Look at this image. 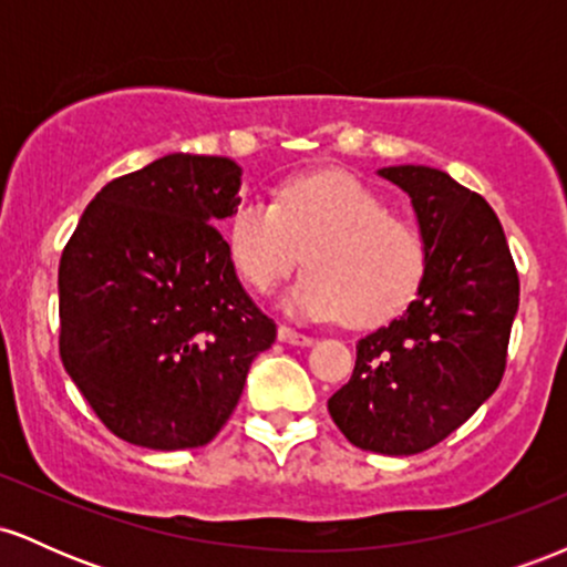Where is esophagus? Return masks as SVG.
Instances as JSON below:
<instances>
[{
  "mask_svg": "<svg viewBox=\"0 0 567 567\" xmlns=\"http://www.w3.org/2000/svg\"><path fill=\"white\" fill-rule=\"evenodd\" d=\"M277 336H279V341L292 343V347H311V343H315V338L306 336V333H298V330L288 328V324H279Z\"/></svg>",
  "mask_w": 567,
  "mask_h": 567,
  "instance_id": "obj_1",
  "label": "esophagus"
}]
</instances>
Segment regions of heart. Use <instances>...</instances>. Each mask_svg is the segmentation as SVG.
Segmentation results:
<instances>
[{
    "label": "heart",
    "mask_w": 567,
    "mask_h": 567,
    "mask_svg": "<svg viewBox=\"0 0 567 567\" xmlns=\"http://www.w3.org/2000/svg\"><path fill=\"white\" fill-rule=\"evenodd\" d=\"M226 250L247 288L271 292L306 250L309 271L285 303L311 320L375 328L413 303L429 252L419 229L389 216L373 188L349 173L296 175L275 202L243 199L226 224Z\"/></svg>",
    "instance_id": "heart-1"
}]
</instances>
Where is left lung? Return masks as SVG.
<instances>
[{
	"mask_svg": "<svg viewBox=\"0 0 567 567\" xmlns=\"http://www.w3.org/2000/svg\"><path fill=\"white\" fill-rule=\"evenodd\" d=\"M379 173L413 199L426 277L400 320L357 343L354 373L328 410L351 445L413 455L453 434L498 389L519 277L480 194L424 165Z\"/></svg>",
	"mask_w": 567,
	"mask_h": 567,
	"instance_id": "8db88e82",
	"label": "left lung"
}]
</instances>
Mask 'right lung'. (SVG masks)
Listing matches in <instances>:
<instances>
[{
	"mask_svg": "<svg viewBox=\"0 0 567 567\" xmlns=\"http://www.w3.org/2000/svg\"><path fill=\"white\" fill-rule=\"evenodd\" d=\"M239 165L167 154L106 184L58 266V349L120 440L207 445L277 324L243 290L218 224L239 205Z\"/></svg>",
	"mask_w": 567,
	"mask_h": 567,
	"instance_id": "1",
	"label": "right lung"
}]
</instances>
